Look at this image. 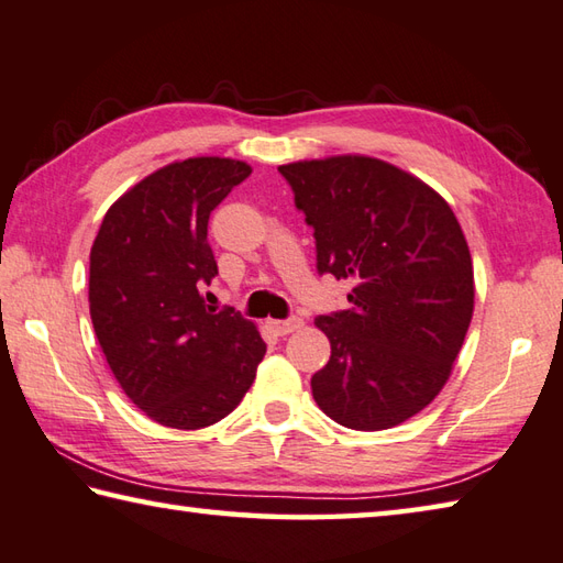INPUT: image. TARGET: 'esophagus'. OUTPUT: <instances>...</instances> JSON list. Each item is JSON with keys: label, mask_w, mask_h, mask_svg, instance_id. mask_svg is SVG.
<instances>
[{"label": "esophagus", "mask_w": 563, "mask_h": 563, "mask_svg": "<svg viewBox=\"0 0 563 563\" xmlns=\"http://www.w3.org/2000/svg\"><path fill=\"white\" fill-rule=\"evenodd\" d=\"M268 327H271V330H273L275 334H278V336H285V334H290V332H295V330H300V327H302V317L292 314V317H288V320H271Z\"/></svg>", "instance_id": "obj_1"}]
</instances>
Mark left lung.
<instances>
[{
  "mask_svg": "<svg viewBox=\"0 0 563 563\" xmlns=\"http://www.w3.org/2000/svg\"><path fill=\"white\" fill-rule=\"evenodd\" d=\"M312 229L317 273L350 280V308L314 324L332 354L312 376L322 411L384 431L433 401L473 320V261L453 209L421 179L372 157L278 167Z\"/></svg>",
  "mask_w": 563,
  "mask_h": 563,
  "instance_id": "left-lung-1",
  "label": "left lung"
}]
</instances>
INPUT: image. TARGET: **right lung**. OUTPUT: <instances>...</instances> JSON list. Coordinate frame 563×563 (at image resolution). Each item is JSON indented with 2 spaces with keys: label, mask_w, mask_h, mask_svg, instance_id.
Segmentation results:
<instances>
[{
  "label": "right lung",
  "mask_w": 563,
  "mask_h": 563,
  "mask_svg": "<svg viewBox=\"0 0 563 563\" xmlns=\"http://www.w3.org/2000/svg\"><path fill=\"white\" fill-rule=\"evenodd\" d=\"M249 175L223 157L162 167L112 203L90 249V320L110 369L140 411L179 431L229 416L265 354L253 322L203 300L219 275L209 217Z\"/></svg>",
  "instance_id": "add662e5"
}]
</instances>
